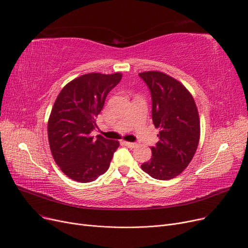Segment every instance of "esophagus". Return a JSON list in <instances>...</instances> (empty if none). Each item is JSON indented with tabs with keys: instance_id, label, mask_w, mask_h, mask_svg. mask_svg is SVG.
<instances>
[{
	"instance_id": "1",
	"label": "esophagus",
	"mask_w": 248,
	"mask_h": 248,
	"mask_svg": "<svg viewBox=\"0 0 248 248\" xmlns=\"http://www.w3.org/2000/svg\"><path fill=\"white\" fill-rule=\"evenodd\" d=\"M124 144L126 147L131 148V149H134V148H136V147L138 146V144H136V142H129V141H124Z\"/></svg>"
}]
</instances>
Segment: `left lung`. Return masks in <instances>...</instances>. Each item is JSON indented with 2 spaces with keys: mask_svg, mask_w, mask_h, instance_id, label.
Masks as SVG:
<instances>
[{
  "mask_svg": "<svg viewBox=\"0 0 248 248\" xmlns=\"http://www.w3.org/2000/svg\"><path fill=\"white\" fill-rule=\"evenodd\" d=\"M150 89L152 119L160 140L141 170L157 180H170L183 172L196 153L200 121L196 103L187 88L159 71L139 73Z\"/></svg>",
  "mask_w": 248,
  "mask_h": 248,
  "instance_id": "8db88e82",
  "label": "left lung"
}]
</instances>
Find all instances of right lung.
Here are the masks:
<instances>
[{"label":"right lung","mask_w":248,"mask_h":248,"mask_svg":"<svg viewBox=\"0 0 248 248\" xmlns=\"http://www.w3.org/2000/svg\"><path fill=\"white\" fill-rule=\"evenodd\" d=\"M121 73H88L75 78L58 94L48 121L50 150L61 171L70 179L88 183L109 168L120 142L91 132L96 126L109 91Z\"/></svg>","instance_id":"add662e5"}]
</instances>
